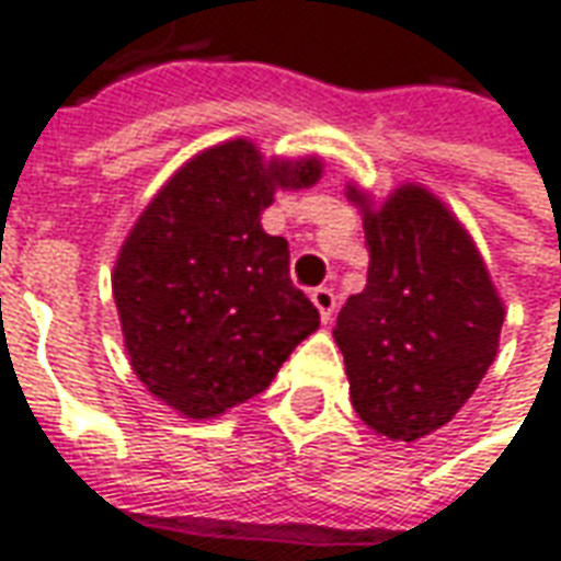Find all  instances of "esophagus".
Here are the masks:
<instances>
[{
  "instance_id": "1",
  "label": "esophagus",
  "mask_w": 561,
  "mask_h": 561,
  "mask_svg": "<svg viewBox=\"0 0 561 561\" xmlns=\"http://www.w3.org/2000/svg\"><path fill=\"white\" fill-rule=\"evenodd\" d=\"M312 304H316V309L321 312V321L328 324L330 318H333V309H336V294L330 291V288H316V291H312Z\"/></svg>"
}]
</instances>
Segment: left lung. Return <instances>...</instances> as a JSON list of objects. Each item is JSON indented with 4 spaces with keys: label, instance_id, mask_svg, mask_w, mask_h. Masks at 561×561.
<instances>
[{
    "label": "left lung",
    "instance_id": "left-lung-1",
    "mask_svg": "<svg viewBox=\"0 0 561 561\" xmlns=\"http://www.w3.org/2000/svg\"><path fill=\"white\" fill-rule=\"evenodd\" d=\"M364 207V195L348 188ZM366 288L340 309L357 417L393 442L445 426L495 360L505 309L471 237L421 185L364 213Z\"/></svg>",
    "mask_w": 561,
    "mask_h": 561
}]
</instances>
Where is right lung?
<instances>
[{
    "label": "right lung",
    "instance_id": "right-lung-1",
    "mask_svg": "<svg viewBox=\"0 0 561 561\" xmlns=\"http://www.w3.org/2000/svg\"><path fill=\"white\" fill-rule=\"evenodd\" d=\"M321 161H264L228 140L173 173L119 249L114 300L135 376L185 417H216L267 390L318 309L291 282L285 237L261 228L276 188Z\"/></svg>",
    "mask_w": 561,
    "mask_h": 561
}]
</instances>
